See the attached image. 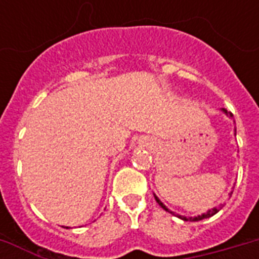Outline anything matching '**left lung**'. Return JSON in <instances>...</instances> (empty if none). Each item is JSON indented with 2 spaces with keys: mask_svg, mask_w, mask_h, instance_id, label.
I'll return each mask as SVG.
<instances>
[{
  "mask_svg": "<svg viewBox=\"0 0 259 259\" xmlns=\"http://www.w3.org/2000/svg\"><path fill=\"white\" fill-rule=\"evenodd\" d=\"M223 111H225V113H227V110H223ZM230 115H233V114H230ZM230 195H233V192L230 193ZM154 199H156V201H157V203H158V205H161L162 208L165 209V211H168V212H170L169 209L166 208L165 205L162 204L161 201L158 200V197H157V196H154ZM222 207H223V205H219V207H215V208L209 209V211H208V212H207V213H203L201 217L193 218V219H192V218H185V217H179V218H181V219H183V221H185V222H187V221H196V222H197V221H201V219H204V218H209V217H212V215H215V213H217L218 211H219V209H222ZM170 213H172V212H170Z\"/></svg>",
  "mask_w": 259,
  "mask_h": 259,
  "instance_id": "8db88e82",
  "label": "left lung"
}]
</instances>
